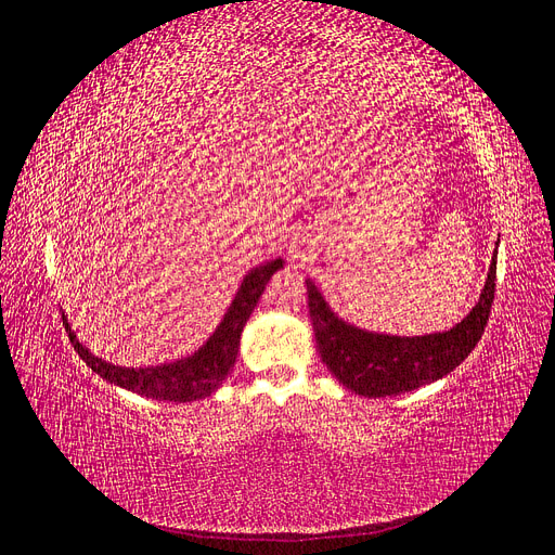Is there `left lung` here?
I'll return each instance as SVG.
<instances>
[{
  "instance_id": "obj_1",
  "label": "left lung",
  "mask_w": 555,
  "mask_h": 555,
  "mask_svg": "<svg viewBox=\"0 0 555 555\" xmlns=\"http://www.w3.org/2000/svg\"><path fill=\"white\" fill-rule=\"evenodd\" d=\"M495 257L479 304L463 322L451 331L414 335V338L373 333L347 324L328 308L314 282L306 280L317 349L333 377L359 396L386 398L414 391L449 375L475 349L489 322L495 298Z\"/></svg>"
}]
</instances>
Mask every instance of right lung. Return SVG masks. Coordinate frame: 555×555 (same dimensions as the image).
I'll return each mask as SVG.
<instances>
[{
  "label": "right lung",
  "mask_w": 555,
  "mask_h": 555,
  "mask_svg": "<svg viewBox=\"0 0 555 555\" xmlns=\"http://www.w3.org/2000/svg\"><path fill=\"white\" fill-rule=\"evenodd\" d=\"M284 266L282 259L266 261L245 275L236 298L231 300V306L215 328V333L206 340L204 347H198L192 357L178 359L173 363L164 365H150V367H125V365H113L104 359L94 357L92 351L82 345L76 333L72 331L66 317L62 314V322L69 331V340L74 349L80 354L96 375H102L111 384L122 386L127 391H133L145 398L155 400H171V402H192L210 396L217 391L227 375L231 373L233 363L238 357L241 347V333L247 324V319L255 310L259 296L266 289V282L271 275Z\"/></svg>",
  "instance_id": "right-lung-1"
}]
</instances>
